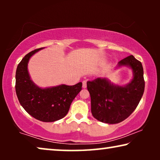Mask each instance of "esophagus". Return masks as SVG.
Returning <instances> with one entry per match:
<instances>
[{
    "label": "esophagus",
    "instance_id": "obj_1",
    "mask_svg": "<svg viewBox=\"0 0 160 160\" xmlns=\"http://www.w3.org/2000/svg\"><path fill=\"white\" fill-rule=\"evenodd\" d=\"M82 86H83V88H86L87 87V81H83L82 82Z\"/></svg>",
    "mask_w": 160,
    "mask_h": 160
}]
</instances>
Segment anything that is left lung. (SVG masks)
Masks as SVG:
<instances>
[{
	"instance_id": "obj_1",
	"label": "left lung",
	"mask_w": 160,
	"mask_h": 160,
	"mask_svg": "<svg viewBox=\"0 0 160 160\" xmlns=\"http://www.w3.org/2000/svg\"><path fill=\"white\" fill-rule=\"evenodd\" d=\"M118 65L132 69L133 78L125 86L113 85L101 78L87 82L92 113L96 119L104 123L117 124L126 119L135 110L145 88L143 66L134 56L127 57Z\"/></svg>"
}]
</instances>
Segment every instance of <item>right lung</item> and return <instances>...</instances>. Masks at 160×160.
I'll return each mask as SVG.
<instances>
[{
    "label": "right lung",
    "instance_id": "obj_1",
    "mask_svg": "<svg viewBox=\"0 0 160 160\" xmlns=\"http://www.w3.org/2000/svg\"><path fill=\"white\" fill-rule=\"evenodd\" d=\"M42 49L29 52L17 65L15 89L19 103L30 115L41 122H55L68 112L72 101L82 90V83L46 89L37 87L30 79L28 62L32 54Z\"/></svg>",
    "mask_w": 160,
    "mask_h": 160
}]
</instances>
